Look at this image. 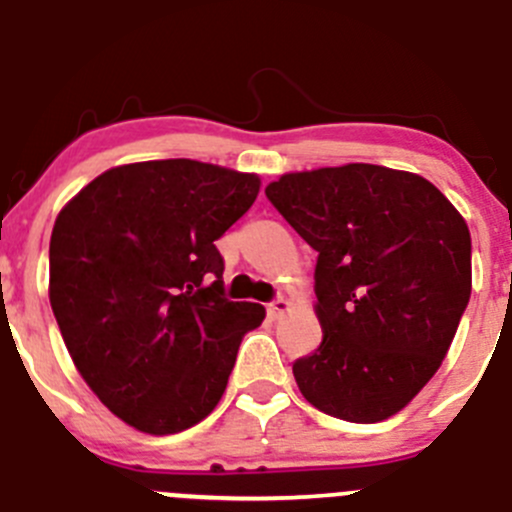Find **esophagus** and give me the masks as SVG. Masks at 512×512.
Listing matches in <instances>:
<instances>
[{
    "instance_id": "obj_1",
    "label": "esophagus",
    "mask_w": 512,
    "mask_h": 512,
    "mask_svg": "<svg viewBox=\"0 0 512 512\" xmlns=\"http://www.w3.org/2000/svg\"><path fill=\"white\" fill-rule=\"evenodd\" d=\"M287 310H290V300H287V297H277V300H272L270 305H267V315L270 317L285 315Z\"/></svg>"
}]
</instances>
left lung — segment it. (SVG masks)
<instances>
[{
	"label": "left lung",
	"instance_id": "8db88e82",
	"mask_svg": "<svg viewBox=\"0 0 512 512\" xmlns=\"http://www.w3.org/2000/svg\"><path fill=\"white\" fill-rule=\"evenodd\" d=\"M265 195L317 252L322 342L292 365L297 388L332 418L388 420L438 372L468 307L463 215L425 177L362 162L290 172Z\"/></svg>",
	"mask_w": 512,
	"mask_h": 512
}]
</instances>
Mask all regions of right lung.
<instances>
[{"mask_svg":"<svg viewBox=\"0 0 512 512\" xmlns=\"http://www.w3.org/2000/svg\"><path fill=\"white\" fill-rule=\"evenodd\" d=\"M260 177L197 160L112 167L74 195L49 240V302L92 393L132 428L172 435L220 403L245 332L265 320L232 302L220 240Z\"/></svg>","mask_w":512,"mask_h":512,"instance_id":"right-lung-1","label":"right lung"}]
</instances>
